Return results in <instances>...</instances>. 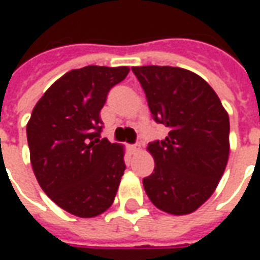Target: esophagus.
Segmentation results:
<instances>
[{
    "label": "esophagus",
    "mask_w": 260,
    "mask_h": 260,
    "mask_svg": "<svg viewBox=\"0 0 260 260\" xmlns=\"http://www.w3.org/2000/svg\"><path fill=\"white\" fill-rule=\"evenodd\" d=\"M129 150L132 154H136V153H139L142 150V146L139 143H135V145H131L129 146Z\"/></svg>",
    "instance_id": "obj_1"
}]
</instances>
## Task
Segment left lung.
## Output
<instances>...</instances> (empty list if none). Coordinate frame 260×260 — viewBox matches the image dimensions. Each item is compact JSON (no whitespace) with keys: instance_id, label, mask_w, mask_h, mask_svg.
<instances>
[{"instance_id":"obj_1","label":"left lung","mask_w":260,"mask_h":260,"mask_svg":"<svg viewBox=\"0 0 260 260\" xmlns=\"http://www.w3.org/2000/svg\"><path fill=\"white\" fill-rule=\"evenodd\" d=\"M154 121L169 128L149 143L154 173L143 186L154 206L174 216L195 212L216 191L229 161L230 119L212 86L178 67H134Z\"/></svg>"}]
</instances>
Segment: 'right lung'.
Wrapping results in <instances>:
<instances>
[{"label":"right lung","instance_id":"1","mask_svg":"<svg viewBox=\"0 0 260 260\" xmlns=\"http://www.w3.org/2000/svg\"><path fill=\"white\" fill-rule=\"evenodd\" d=\"M128 67L72 69L48 87L26 125L30 163L46 195L65 212L96 217L113 205L125 149L100 139V111Z\"/></svg>","mask_w":260,"mask_h":260}]
</instances>
